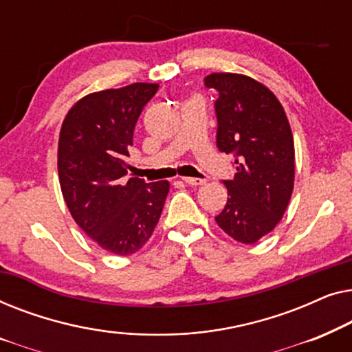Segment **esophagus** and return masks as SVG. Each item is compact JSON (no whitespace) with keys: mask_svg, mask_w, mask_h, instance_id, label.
Segmentation results:
<instances>
[{"mask_svg":"<svg viewBox=\"0 0 352 352\" xmlns=\"http://www.w3.org/2000/svg\"><path fill=\"white\" fill-rule=\"evenodd\" d=\"M182 181L189 186H204L206 182L205 179H201V177H182Z\"/></svg>","mask_w":352,"mask_h":352,"instance_id":"esophagus-1","label":"esophagus"}]
</instances>
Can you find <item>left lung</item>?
<instances>
[{
  "label": "left lung",
  "mask_w": 352,
  "mask_h": 352,
  "mask_svg": "<svg viewBox=\"0 0 352 352\" xmlns=\"http://www.w3.org/2000/svg\"><path fill=\"white\" fill-rule=\"evenodd\" d=\"M216 146L234 155V179L223 181L228 204L216 223L229 237L252 245L271 232L285 213L295 181V146L282 104L259 81L239 74H211Z\"/></svg>",
  "instance_id": "obj_1"
}]
</instances>
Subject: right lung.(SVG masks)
Returning a JSON list of instances; mask_svg holds the SVG:
<instances>
[{
    "instance_id": "right-lung-1",
    "label": "right lung",
    "mask_w": 352,
    "mask_h": 352,
    "mask_svg": "<svg viewBox=\"0 0 352 352\" xmlns=\"http://www.w3.org/2000/svg\"><path fill=\"white\" fill-rule=\"evenodd\" d=\"M155 83H133L80 99L62 123L57 170L72 218L118 256L141 250L160 219L170 182L126 177L128 148Z\"/></svg>"
}]
</instances>
